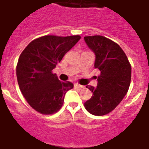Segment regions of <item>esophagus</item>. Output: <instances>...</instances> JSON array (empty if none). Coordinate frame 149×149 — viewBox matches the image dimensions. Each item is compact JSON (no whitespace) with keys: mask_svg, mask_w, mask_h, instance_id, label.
Here are the masks:
<instances>
[{"mask_svg":"<svg viewBox=\"0 0 149 149\" xmlns=\"http://www.w3.org/2000/svg\"><path fill=\"white\" fill-rule=\"evenodd\" d=\"M74 88H84V86L83 85H81V84H74Z\"/></svg>","mask_w":149,"mask_h":149,"instance_id":"obj_1","label":"esophagus"}]
</instances>
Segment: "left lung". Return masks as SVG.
Instances as JSON below:
<instances>
[{
	"mask_svg": "<svg viewBox=\"0 0 149 149\" xmlns=\"http://www.w3.org/2000/svg\"><path fill=\"white\" fill-rule=\"evenodd\" d=\"M95 52V68L99 70L97 88L88 85L92 96L84 104L91 115L102 116L112 111L122 101L130 86L132 67L122 47L101 35L84 37Z\"/></svg>",
	"mask_w": 149,
	"mask_h": 149,
	"instance_id": "1",
	"label": "left lung"
}]
</instances>
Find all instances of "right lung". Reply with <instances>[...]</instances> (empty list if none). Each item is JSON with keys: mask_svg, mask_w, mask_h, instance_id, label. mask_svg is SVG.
I'll return each instance as SVG.
<instances>
[{"mask_svg": "<svg viewBox=\"0 0 149 149\" xmlns=\"http://www.w3.org/2000/svg\"><path fill=\"white\" fill-rule=\"evenodd\" d=\"M80 39V35H45L33 40L21 52L16 68L19 88L38 112H58L66 92L73 88L72 83L61 81L52 70Z\"/></svg>", "mask_w": 149, "mask_h": 149, "instance_id": "add662e5", "label": "right lung"}]
</instances>
